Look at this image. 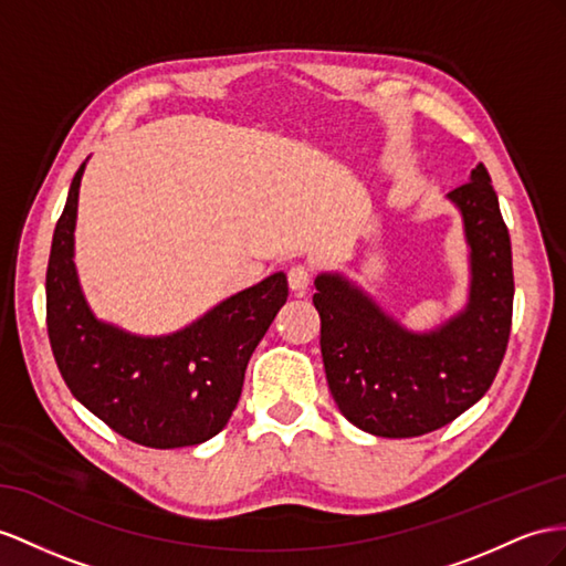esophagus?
Masks as SVG:
<instances>
[{"label": "esophagus", "mask_w": 566, "mask_h": 566, "mask_svg": "<svg viewBox=\"0 0 566 566\" xmlns=\"http://www.w3.org/2000/svg\"><path fill=\"white\" fill-rule=\"evenodd\" d=\"M311 268L308 265H292L286 272V280L289 286H292V292H306L308 284H311Z\"/></svg>", "instance_id": "esophagus-1"}]
</instances>
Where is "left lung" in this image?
Instances as JSON below:
<instances>
[{
	"mask_svg": "<svg viewBox=\"0 0 566 566\" xmlns=\"http://www.w3.org/2000/svg\"><path fill=\"white\" fill-rule=\"evenodd\" d=\"M447 198L471 249L469 303L432 332H409L342 274H317L321 352L346 421L378 438H418L481 399L506 352L514 272L510 231L481 165Z\"/></svg>",
	"mask_w": 566,
	"mask_h": 566,
	"instance_id": "1",
	"label": "left lung"
}]
</instances>
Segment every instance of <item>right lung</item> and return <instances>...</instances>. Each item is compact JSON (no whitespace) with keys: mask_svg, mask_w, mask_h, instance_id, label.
Here are the masks:
<instances>
[{"mask_svg":"<svg viewBox=\"0 0 566 566\" xmlns=\"http://www.w3.org/2000/svg\"><path fill=\"white\" fill-rule=\"evenodd\" d=\"M83 169L85 163L71 181L48 263V335L56 368L71 395L126 440L153 449L206 442L237 409L249 358L286 303V274H270L167 337H138L99 323L74 265Z\"/></svg>","mask_w":566,"mask_h":566,"instance_id":"1","label":"right lung"}]
</instances>
